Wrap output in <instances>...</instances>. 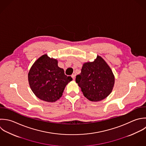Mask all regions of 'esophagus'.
I'll return each mask as SVG.
<instances>
[{"instance_id": "obj_1", "label": "esophagus", "mask_w": 146, "mask_h": 146, "mask_svg": "<svg viewBox=\"0 0 146 146\" xmlns=\"http://www.w3.org/2000/svg\"><path fill=\"white\" fill-rule=\"evenodd\" d=\"M75 77H76V73H73L72 74V77L73 78V80H75Z\"/></svg>"}]
</instances>
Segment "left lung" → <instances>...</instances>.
<instances>
[{
  "mask_svg": "<svg viewBox=\"0 0 146 146\" xmlns=\"http://www.w3.org/2000/svg\"><path fill=\"white\" fill-rule=\"evenodd\" d=\"M76 82L84 96L92 102L106 98L111 93L115 77L110 67L101 56L97 55L93 62H85Z\"/></svg>",
  "mask_w": 146,
  "mask_h": 146,
  "instance_id": "1",
  "label": "left lung"
}]
</instances>
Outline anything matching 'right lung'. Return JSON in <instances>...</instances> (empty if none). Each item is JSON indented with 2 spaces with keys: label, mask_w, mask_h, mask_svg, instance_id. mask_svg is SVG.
I'll return each instance as SVG.
<instances>
[{
  "label": "right lung",
  "mask_w": 146,
  "mask_h": 146,
  "mask_svg": "<svg viewBox=\"0 0 146 146\" xmlns=\"http://www.w3.org/2000/svg\"><path fill=\"white\" fill-rule=\"evenodd\" d=\"M29 86L41 100L53 102L62 96L66 85L72 80L58 66L57 60L46 54L40 57L32 65L28 74Z\"/></svg>",
  "instance_id": "right-lung-1"
}]
</instances>
